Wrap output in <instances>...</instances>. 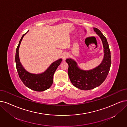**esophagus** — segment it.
<instances>
[{"instance_id":"34e87169","label":"esophagus","mask_w":127,"mask_h":127,"mask_svg":"<svg viewBox=\"0 0 127 127\" xmlns=\"http://www.w3.org/2000/svg\"><path fill=\"white\" fill-rule=\"evenodd\" d=\"M68 54L67 52H64L62 54V58L64 60H66V59L68 57Z\"/></svg>"}]
</instances>
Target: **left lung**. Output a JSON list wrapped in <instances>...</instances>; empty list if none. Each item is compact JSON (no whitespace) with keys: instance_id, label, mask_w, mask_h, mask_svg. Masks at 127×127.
<instances>
[{"instance_id":"left-lung-1","label":"left lung","mask_w":127,"mask_h":127,"mask_svg":"<svg viewBox=\"0 0 127 127\" xmlns=\"http://www.w3.org/2000/svg\"><path fill=\"white\" fill-rule=\"evenodd\" d=\"M102 41L104 56L101 64L94 68L85 71L79 68L74 60L67 59L68 75L73 85L82 90H90L100 85L106 79L111 66V55L108 43L106 37L96 28H94Z\"/></svg>"}]
</instances>
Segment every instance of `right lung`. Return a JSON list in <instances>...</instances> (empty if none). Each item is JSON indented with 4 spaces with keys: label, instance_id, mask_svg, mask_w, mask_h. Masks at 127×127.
<instances>
[{
    "label": "right lung",
    "instance_id": "right-lung-1",
    "mask_svg": "<svg viewBox=\"0 0 127 127\" xmlns=\"http://www.w3.org/2000/svg\"><path fill=\"white\" fill-rule=\"evenodd\" d=\"M26 33L22 36L16 49L15 61L17 72L21 80L27 87L36 92L44 91L48 90L52 85L54 74L62 59H60L52 63L49 68L41 74H35L27 72L21 65L19 56V49L21 42Z\"/></svg>",
    "mask_w": 127,
    "mask_h": 127
}]
</instances>
